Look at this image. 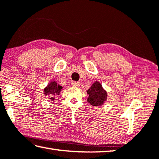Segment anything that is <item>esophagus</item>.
<instances>
[{"instance_id": "esophagus-1", "label": "esophagus", "mask_w": 159, "mask_h": 159, "mask_svg": "<svg viewBox=\"0 0 159 159\" xmlns=\"http://www.w3.org/2000/svg\"><path fill=\"white\" fill-rule=\"evenodd\" d=\"M71 84H72V86H75V87H79V86H80V82H73Z\"/></svg>"}]
</instances>
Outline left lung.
Instances as JSON below:
<instances>
[{"instance_id": "8db88e82", "label": "left lung", "mask_w": 159, "mask_h": 159, "mask_svg": "<svg viewBox=\"0 0 159 159\" xmlns=\"http://www.w3.org/2000/svg\"><path fill=\"white\" fill-rule=\"evenodd\" d=\"M87 93L89 98L87 99L88 102L93 106H100L103 104L107 99V92L102 87V85L99 82H95L90 88Z\"/></svg>"}]
</instances>
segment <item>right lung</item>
I'll use <instances>...</instances> for the list:
<instances>
[{"mask_svg":"<svg viewBox=\"0 0 159 159\" xmlns=\"http://www.w3.org/2000/svg\"><path fill=\"white\" fill-rule=\"evenodd\" d=\"M62 87L61 86L57 84V83L55 82H52L48 85L47 87L44 89V94L51 95L50 100H53L55 95H59V92L61 91Z\"/></svg>","mask_w":159,"mask_h":159,"instance_id":"add662e5","label":"right lung"}]
</instances>
